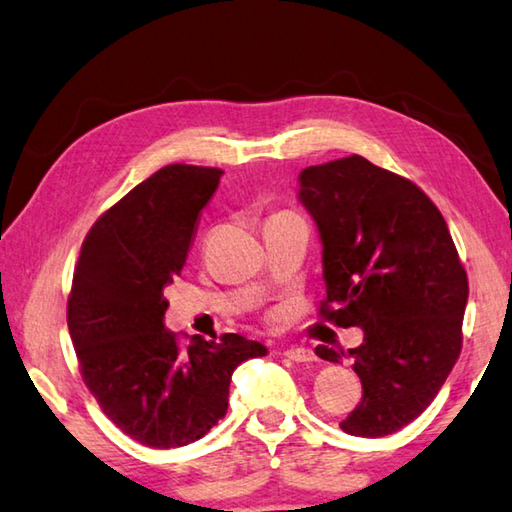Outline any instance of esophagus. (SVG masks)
Here are the masks:
<instances>
[{
    "instance_id": "1",
    "label": "esophagus",
    "mask_w": 512,
    "mask_h": 512,
    "mask_svg": "<svg viewBox=\"0 0 512 512\" xmlns=\"http://www.w3.org/2000/svg\"><path fill=\"white\" fill-rule=\"evenodd\" d=\"M284 357L296 361V363H309V361H316V354L314 350L309 348H302V345H289L287 350H284Z\"/></svg>"
}]
</instances>
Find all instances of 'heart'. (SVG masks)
Masks as SVG:
<instances>
[{"mask_svg":"<svg viewBox=\"0 0 512 512\" xmlns=\"http://www.w3.org/2000/svg\"><path fill=\"white\" fill-rule=\"evenodd\" d=\"M280 214H287V212H280ZM280 214H277V216H280Z\"/></svg>","mask_w":512,"mask_h":512,"instance_id":"obj_1","label":"heart"}]
</instances>
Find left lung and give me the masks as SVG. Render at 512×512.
Segmentation results:
<instances>
[{"label": "left lung", "mask_w": 512, "mask_h": 512, "mask_svg": "<svg viewBox=\"0 0 512 512\" xmlns=\"http://www.w3.org/2000/svg\"><path fill=\"white\" fill-rule=\"evenodd\" d=\"M300 203L323 241L327 298L320 316L361 327L348 352L361 402L341 422L345 433L381 438L427 409L461 354L467 275L443 214L411 180L361 155L300 173Z\"/></svg>", "instance_id": "8db88e82"}]
</instances>
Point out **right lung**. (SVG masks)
<instances>
[{
    "mask_svg": "<svg viewBox=\"0 0 512 512\" xmlns=\"http://www.w3.org/2000/svg\"><path fill=\"white\" fill-rule=\"evenodd\" d=\"M221 169L167 164L103 212L85 237L67 300V327L85 386L137 443L171 449L203 438L225 411L232 372L266 348L239 334L164 329V287L180 275L198 214Z\"/></svg>",
    "mask_w": 512,
    "mask_h": 512,
    "instance_id": "right-lung-1",
    "label": "right lung"
}]
</instances>
